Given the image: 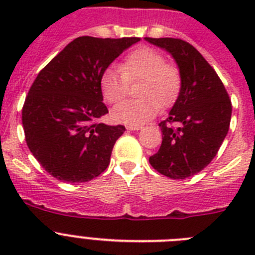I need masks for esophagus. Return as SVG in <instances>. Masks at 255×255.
Wrapping results in <instances>:
<instances>
[{"mask_svg": "<svg viewBox=\"0 0 255 255\" xmlns=\"http://www.w3.org/2000/svg\"><path fill=\"white\" fill-rule=\"evenodd\" d=\"M126 129L130 130V131H135V130H140L141 126L140 125H129V126H126Z\"/></svg>", "mask_w": 255, "mask_h": 255, "instance_id": "esophagus-1", "label": "esophagus"}]
</instances>
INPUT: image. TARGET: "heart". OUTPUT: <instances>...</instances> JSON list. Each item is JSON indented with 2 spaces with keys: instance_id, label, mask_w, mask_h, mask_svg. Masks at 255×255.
Segmentation results:
<instances>
[{
  "instance_id": "b5f03b06",
  "label": "heart",
  "mask_w": 255,
  "mask_h": 255,
  "mask_svg": "<svg viewBox=\"0 0 255 255\" xmlns=\"http://www.w3.org/2000/svg\"><path fill=\"white\" fill-rule=\"evenodd\" d=\"M143 80L138 89L140 98L123 102L112 111V119L125 125H141L155 116L159 105L170 106L181 91L179 67L166 62L157 49L140 47L126 55L121 69L108 67L101 76V91L110 103H119L128 96L130 83Z\"/></svg>"
}]
</instances>
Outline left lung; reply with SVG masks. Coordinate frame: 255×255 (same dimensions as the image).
I'll use <instances>...</instances> for the list:
<instances>
[{
    "mask_svg": "<svg viewBox=\"0 0 255 255\" xmlns=\"http://www.w3.org/2000/svg\"><path fill=\"white\" fill-rule=\"evenodd\" d=\"M145 40L172 56L182 79L176 102L159 123L162 144L149 163L170 179H186L216 157L229 131L233 106L213 67L190 43L177 38Z\"/></svg>",
    "mask_w": 255,
    "mask_h": 255,
    "instance_id": "8db88e82",
    "label": "left lung"
}]
</instances>
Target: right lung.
<instances>
[{
    "label": "right lung",
    "instance_id": "1",
    "mask_svg": "<svg viewBox=\"0 0 255 255\" xmlns=\"http://www.w3.org/2000/svg\"><path fill=\"white\" fill-rule=\"evenodd\" d=\"M140 38L79 37L40 70L22 106L25 140L40 166L60 181L87 182L108 167L125 126L100 123L108 110L101 76Z\"/></svg>",
    "mask_w": 255,
    "mask_h": 255
}]
</instances>
